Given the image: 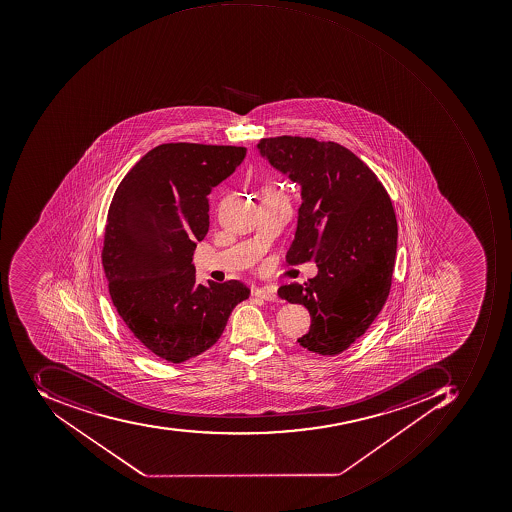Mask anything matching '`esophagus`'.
Returning a JSON list of instances; mask_svg holds the SVG:
<instances>
[{"label": "esophagus", "instance_id": "esophagus-1", "mask_svg": "<svg viewBox=\"0 0 512 512\" xmlns=\"http://www.w3.org/2000/svg\"><path fill=\"white\" fill-rule=\"evenodd\" d=\"M254 295L258 296V298L264 299V301H278V295H276L275 290L272 289H258Z\"/></svg>", "mask_w": 512, "mask_h": 512}]
</instances>
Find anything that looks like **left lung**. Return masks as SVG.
I'll list each match as a JSON object with an SVG mask.
<instances>
[{"label": "left lung", "mask_w": 512, "mask_h": 512, "mask_svg": "<svg viewBox=\"0 0 512 512\" xmlns=\"http://www.w3.org/2000/svg\"><path fill=\"white\" fill-rule=\"evenodd\" d=\"M256 149L301 188L287 262L318 265L315 278L282 286L278 295L309 310L312 324L299 345L340 354L365 334L390 293L397 248L390 197L359 157L332 141L278 136Z\"/></svg>", "instance_id": "1"}]
</instances>
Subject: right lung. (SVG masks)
<instances>
[{"instance_id":"right-lung-1","label":"right lung","mask_w":512,"mask_h":512,"mask_svg":"<svg viewBox=\"0 0 512 512\" xmlns=\"http://www.w3.org/2000/svg\"><path fill=\"white\" fill-rule=\"evenodd\" d=\"M245 155V147L161 144L116 189L102 250L110 296L133 337L167 362L211 348L250 296L234 279L197 284L192 265L209 230L208 195Z\"/></svg>"}]
</instances>
